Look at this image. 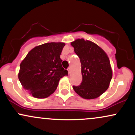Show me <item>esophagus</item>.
I'll return each mask as SVG.
<instances>
[{
    "mask_svg": "<svg viewBox=\"0 0 135 135\" xmlns=\"http://www.w3.org/2000/svg\"><path fill=\"white\" fill-rule=\"evenodd\" d=\"M68 72H69V74H70L71 72H72V69H71L70 67H69L68 69Z\"/></svg>",
    "mask_w": 135,
    "mask_h": 135,
    "instance_id": "obj_1",
    "label": "esophagus"
}]
</instances>
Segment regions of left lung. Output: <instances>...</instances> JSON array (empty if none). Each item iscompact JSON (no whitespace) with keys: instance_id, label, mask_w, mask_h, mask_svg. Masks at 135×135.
<instances>
[{"instance_id":"left-lung-1","label":"left lung","mask_w":135,"mask_h":135,"mask_svg":"<svg viewBox=\"0 0 135 135\" xmlns=\"http://www.w3.org/2000/svg\"><path fill=\"white\" fill-rule=\"evenodd\" d=\"M81 63L83 80L73 89L80 97L94 99L108 89L112 77L109 58L98 45L83 38L71 42Z\"/></svg>"}]
</instances>
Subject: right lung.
<instances>
[{
	"label": "right lung",
	"instance_id": "right-lung-1",
	"mask_svg": "<svg viewBox=\"0 0 135 135\" xmlns=\"http://www.w3.org/2000/svg\"><path fill=\"white\" fill-rule=\"evenodd\" d=\"M65 43H46L32 49L20 64L18 78L25 90L37 98L55 92L59 80L68 71L61 65L60 55Z\"/></svg>",
	"mask_w": 135,
	"mask_h": 135
}]
</instances>
